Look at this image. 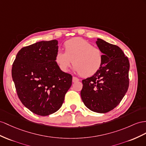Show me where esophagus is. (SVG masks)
Instances as JSON below:
<instances>
[{
    "mask_svg": "<svg viewBox=\"0 0 146 146\" xmlns=\"http://www.w3.org/2000/svg\"><path fill=\"white\" fill-rule=\"evenodd\" d=\"M72 81H73V83H76V82L79 81V79H78V78H77L76 77L73 76V79H72Z\"/></svg>",
    "mask_w": 146,
    "mask_h": 146,
    "instance_id": "esophagus-1",
    "label": "esophagus"
}]
</instances>
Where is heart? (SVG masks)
Listing matches in <instances>:
<instances>
[{"instance_id":"heart-1","label":"heart","mask_w":146,"mask_h":146,"mask_svg":"<svg viewBox=\"0 0 146 146\" xmlns=\"http://www.w3.org/2000/svg\"><path fill=\"white\" fill-rule=\"evenodd\" d=\"M64 47L65 52L58 50L55 57V63L63 72H66L73 63L74 72L89 77L98 72L103 65L101 49L80 37L66 41Z\"/></svg>"}]
</instances>
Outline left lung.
Returning a JSON list of instances; mask_svg holds the SVG:
<instances>
[{
    "label": "left lung",
    "instance_id": "obj_1",
    "mask_svg": "<svg viewBox=\"0 0 146 146\" xmlns=\"http://www.w3.org/2000/svg\"><path fill=\"white\" fill-rule=\"evenodd\" d=\"M96 43L103 52V65L94 75L82 81L81 97L89 110L104 113L117 107L128 91L129 62L117 46L100 38Z\"/></svg>",
    "mask_w": 146,
    "mask_h": 146
}]
</instances>
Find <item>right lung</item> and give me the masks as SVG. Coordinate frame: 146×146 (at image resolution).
<instances>
[{
  "label": "right lung",
  "mask_w": 146,
  "mask_h": 146,
  "mask_svg": "<svg viewBox=\"0 0 146 146\" xmlns=\"http://www.w3.org/2000/svg\"><path fill=\"white\" fill-rule=\"evenodd\" d=\"M58 40H42L22 48L12 69L17 94L33 113L47 116L59 110L72 84L70 74L63 72L55 61Z\"/></svg>",
  "instance_id": "obj_1"
}]
</instances>
